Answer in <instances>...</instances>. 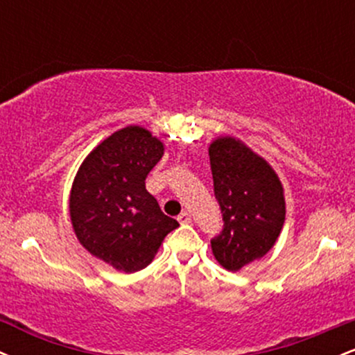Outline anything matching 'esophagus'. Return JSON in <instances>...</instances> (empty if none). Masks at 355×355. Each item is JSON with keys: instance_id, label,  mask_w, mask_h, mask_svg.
Segmentation results:
<instances>
[{"instance_id": "34e87169", "label": "esophagus", "mask_w": 355, "mask_h": 355, "mask_svg": "<svg viewBox=\"0 0 355 355\" xmlns=\"http://www.w3.org/2000/svg\"><path fill=\"white\" fill-rule=\"evenodd\" d=\"M177 220L180 223H190L191 222V217H190L189 211H182V214L177 217Z\"/></svg>"}]
</instances>
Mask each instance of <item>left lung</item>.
<instances>
[{"mask_svg": "<svg viewBox=\"0 0 355 355\" xmlns=\"http://www.w3.org/2000/svg\"><path fill=\"white\" fill-rule=\"evenodd\" d=\"M209 155L223 220L211 250L220 266L235 272L274 247L285 220L284 190L270 165L240 140L218 138Z\"/></svg>", "mask_w": 355, "mask_h": 355, "instance_id": "1", "label": "left lung"}]
</instances>
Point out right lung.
<instances>
[{"instance_id": "obj_1", "label": "right lung", "mask_w": 355, "mask_h": 355, "mask_svg": "<svg viewBox=\"0 0 355 355\" xmlns=\"http://www.w3.org/2000/svg\"><path fill=\"white\" fill-rule=\"evenodd\" d=\"M164 145L140 126H126L88 155L70 195L76 237L92 255L116 270H141L178 222L166 217L145 189Z\"/></svg>"}]
</instances>
